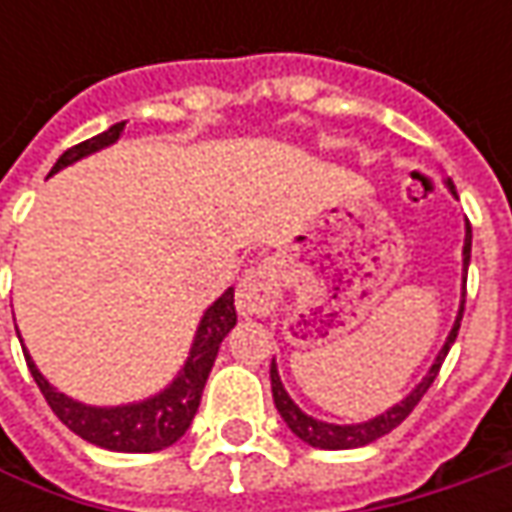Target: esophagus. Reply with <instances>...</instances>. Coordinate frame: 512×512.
Masks as SVG:
<instances>
[{
  "mask_svg": "<svg viewBox=\"0 0 512 512\" xmlns=\"http://www.w3.org/2000/svg\"><path fill=\"white\" fill-rule=\"evenodd\" d=\"M279 273L276 267L259 265L247 270L245 279L236 287V307L242 316H267L279 305Z\"/></svg>",
  "mask_w": 512,
  "mask_h": 512,
  "instance_id": "esophagus-1",
  "label": "esophagus"
}]
</instances>
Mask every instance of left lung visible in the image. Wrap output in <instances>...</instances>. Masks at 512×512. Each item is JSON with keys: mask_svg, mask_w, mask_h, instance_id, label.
<instances>
[{"mask_svg": "<svg viewBox=\"0 0 512 512\" xmlns=\"http://www.w3.org/2000/svg\"><path fill=\"white\" fill-rule=\"evenodd\" d=\"M444 185H447V190L456 196V187H453L450 179H447ZM470 245H473V230H470V222H467V225H464V247H462L464 273H467V265H470ZM464 282H467V279H464ZM462 316H464V293H462V305H459V316H456V322H453V330H450L447 342H444V347L439 350V356H436L433 364H430L427 376H424L422 382L416 384V390H410V393L404 396L402 402L393 404L390 410H384L382 416H376V419H370V422L330 424V422H319V419H313V416H307L305 410L287 396L285 384H282V379H279V370H276V362H273L270 364V387H273V402H276L279 416L285 419L287 427H290L302 442H307L310 447H322V450H350V447H364V444L382 439L384 433L396 430V427H399V424L413 413V407L422 402V396L430 390V384L436 382V376H439V370H442L444 356H447L450 344L456 342V336H459Z\"/></svg>", "mask_w": 512, "mask_h": 512, "instance_id": "8db88e82", "label": "left lung"}]
</instances>
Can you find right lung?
Instances as JSON below:
<instances>
[{"mask_svg": "<svg viewBox=\"0 0 512 512\" xmlns=\"http://www.w3.org/2000/svg\"><path fill=\"white\" fill-rule=\"evenodd\" d=\"M122 130H125V122H116L105 133L68 148L56 159V165L48 176L59 173L79 159H85L96 150L113 145L122 136ZM233 325H236L233 287H227L225 293L205 310L202 322L196 327V336H193L190 356H187L185 367L179 370V376L165 390H159L156 396H150L145 402L119 404V407H93V404H82L65 396V393H59L39 373V367L28 356V350L25 347L22 350H25L30 376L39 384L50 410L76 436H82L85 442L96 444V447L116 450V453H156V450L170 447L185 436V430L190 427L196 410H199V402H202V390H205L207 376H210L213 362H216L219 344L225 342V336L233 330Z\"/></svg>", "mask_w": 512, "mask_h": 512, "instance_id": "1", "label": "right lung"}]
</instances>
